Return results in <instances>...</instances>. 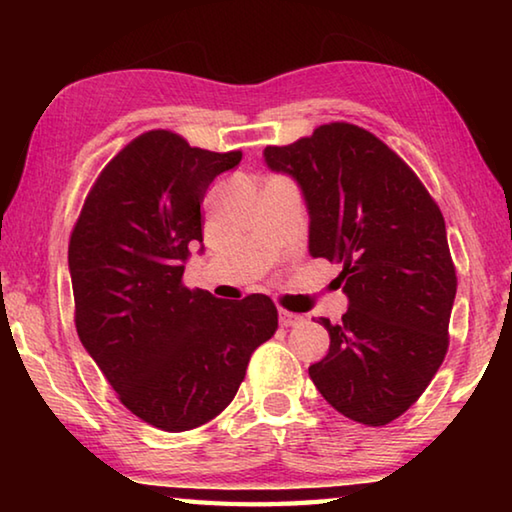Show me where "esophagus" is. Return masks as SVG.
I'll list each match as a JSON object with an SVG mask.
<instances>
[{
  "label": "esophagus",
  "instance_id": "34e87169",
  "mask_svg": "<svg viewBox=\"0 0 512 512\" xmlns=\"http://www.w3.org/2000/svg\"><path fill=\"white\" fill-rule=\"evenodd\" d=\"M302 318L300 314H293V311H287V309H280V325L282 327H296V325H300L302 323Z\"/></svg>",
  "mask_w": 512,
  "mask_h": 512
}]
</instances>
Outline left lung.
I'll list each match as a JSON object with an SVG mask.
<instances>
[{
  "label": "left lung",
  "instance_id": "left-lung-1",
  "mask_svg": "<svg viewBox=\"0 0 512 512\" xmlns=\"http://www.w3.org/2000/svg\"><path fill=\"white\" fill-rule=\"evenodd\" d=\"M275 173L296 180L309 212V255L343 264L348 296L329 352L309 377L354 422L381 427L429 386L449 345L456 271L445 219L400 155L354 124L318 126L266 146Z\"/></svg>",
  "mask_w": 512,
  "mask_h": 512
}]
</instances>
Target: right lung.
<instances>
[{
	"mask_svg": "<svg viewBox=\"0 0 512 512\" xmlns=\"http://www.w3.org/2000/svg\"><path fill=\"white\" fill-rule=\"evenodd\" d=\"M241 151L189 146L149 131L121 149L90 189L69 239L76 332L121 404L162 431L216 418L277 329L273 300H219L183 284L203 241L201 203Z\"/></svg>",
	"mask_w": 512,
	"mask_h": 512,
	"instance_id": "right-lung-1",
	"label": "right lung"
}]
</instances>
